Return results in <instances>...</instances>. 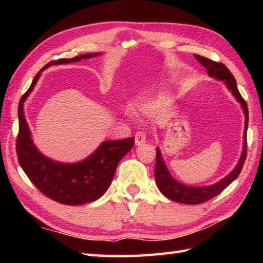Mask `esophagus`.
I'll return each mask as SVG.
<instances>
[{
  "label": "esophagus",
  "instance_id": "34e87169",
  "mask_svg": "<svg viewBox=\"0 0 263 263\" xmlns=\"http://www.w3.org/2000/svg\"><path fill=\"white\" fill-rule=\"evenodd\" d=\"M136 144H142L144 141H146V133L143 131H139L136 133Z\"/></svg>",
  "mask_w": 263,
  "mask_h": 263
}]
</instances>
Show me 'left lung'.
<instances>
[{"mask_svg":"<svg viewBox=\"0 0 263 263\" xmlns=\"http://www.w3.org/2000/svg\"><path fill=\"white\" fill-rule=\"evenodd\" d=\"M194 58L199 61V63L204 66L206 69L208 74L212 78L215 77L217 80L225 81L226 86L228 89L233 92L234 96L241 103L242 107L244 109L245 114V130H244V146H243V153L239 159L237 166L235 167L230 175H227L225 178H222L220 182H218L214 185L210 186H202V187H195V186H187L184 184L175 181L174 178L171 176L166 168V165L164 163L163 158L159 149L157 148V154H156V164H155V180L157 183V186L160 190V192L163 193L165 197L168 199L176 201V202H182L186 204H199L203 203L205 201H208L212 198H215L216 195L221 193L224 190L230 185V184L236 180L237 176L241 173L243 165L245 163L248 156V142H247V131H248V124H249V109L247 102L241 96V93L238 91V88L236 85V80L232 72L228 70L225 64L220 62H215V61L209 60L206 58L201 57V55H194Z\"/></svg>","mask_w":263,"mask_h":263,"instance_id":"obj_1","label":"left lung"}]
</instances>
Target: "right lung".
Segmentation results:
<instances>
[{"label":"right lung","instance_id":"right-lung-1","mask_svg":"<svg viewBox=\"0 0 263 263\" xmlns=\"http://www.w3.org/2000/svg\"><path fill=\"white\" fill-rule=\"evenodd\" d=\"M95 55L97 54L59 59L49 62L42 70L52 64L77 62ZM39 73L36 74L31 86L22 95L19 102V132L15 143L19 164L33 185L51 200L68 205L91 202L107 191L113 181L117 164L132 149L135 139L125 138L122 140L105 141L90 157L77 164H60L44 157L33 146L24 115V102L36 85Z\"/></svg>","mask_w":263,"mask_h":263}]
</instances>
